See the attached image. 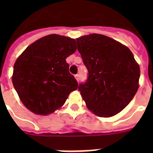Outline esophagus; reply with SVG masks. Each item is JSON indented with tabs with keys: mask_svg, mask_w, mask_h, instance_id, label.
<instances>
[{
	"mask_svg": "<svg viewBox=\"0 0 153 153\" xmlns=\"http://www.w3.org/2000/svg\"><path fill=\"white\" fill-rule=\"evenodd\" d=\"M79 74H75V75H74V78H75V79H76L78 82H79Z\"/></svg>",
	"mask_w": 153,
	"mask_h": 153,
	"instance_id": "34e87169",
	"label": "esophagus"
}]
</instances>
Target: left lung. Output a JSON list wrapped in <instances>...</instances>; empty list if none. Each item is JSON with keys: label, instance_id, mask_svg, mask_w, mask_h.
<instances>
[{"label": "left lung", "instance_id": "obj_1", "mask_svg": "<svg viewBox=\"0 0 153 153\" xmlns=\"http://www.w3.org/2000/svg\"><path fill=\"white\" fill-rule=\"evenodd\" d=\"M76 41L89 72L87 81L79 86L86 107L98 117L116 115L139 88V64L127 47L104 35L82 36Z\"/></svg>", "mask_w": 153, "mask_h": 153}]
</instances>
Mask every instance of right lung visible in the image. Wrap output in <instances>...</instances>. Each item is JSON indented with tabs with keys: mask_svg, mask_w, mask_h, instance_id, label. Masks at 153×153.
Wrapping results in <instances>:
<instances>
[{
	"mask_svg": "<svg viewBox=\"0 0 153 153\" xmlns=\"http://www.w3.org/2000/svg\"><path fill=\"white\" fill-rule=\"evenodd\" d=\"M76 49L74 39L51 34L30 44L17 58L12 81L27 109L38 115L52 114L78 89L66 62Z\"/></svg>",
	"mask_w": 153,
	"mask_h": 153,
	"instance_id": "right-lung-1",
	"label": "right lung"
}]
</instances>
